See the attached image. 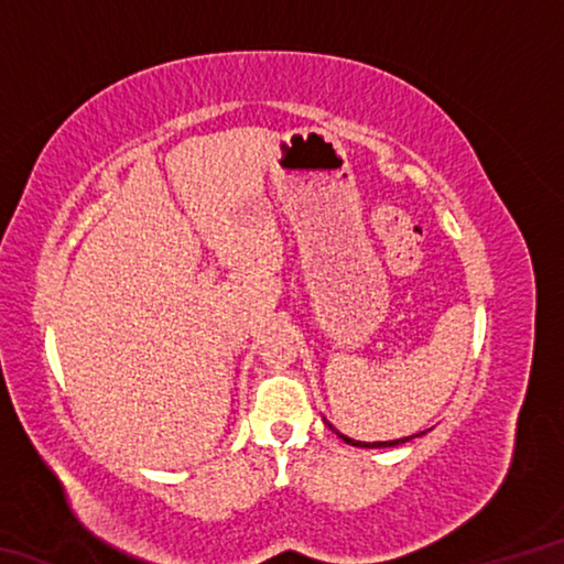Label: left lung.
<instances>
[{
  "instance_id": "1",
  "label": "left lung",
  "mask_w": 564,
  "mask_h": 564,
  "mask_svg": "<svg viewBox=\"0 0 564 564\" xmlns=\"http://www.w3.org/2000/svg\"><path fill=\"white\" fill-rule=\"evenodd\" d=\"M328 427L330 431H336V427H333L330 423H328ZM427 431H423V433H415V435H410V437H398V441H380V443H360V441H352V437H348V435H343V433H338L336 431V435L338 437H343V443H348V445H356V447H395V445H403V443H408V441H413V437H420V435H425Z\"/></svg>"
}]
</instances>
